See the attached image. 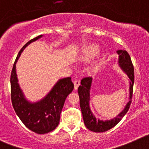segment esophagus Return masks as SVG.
Returning <instances> with one entry per match:
<instances>
[{
  "instance_id": "obj_1",
  "label": "esophagus",
  "mask_w": 149,
  "mask_h": 149,
  "mask_svg": "<svg viewBox=\"0 0 149 149\" xmlns=\"http://www.w3.org/2000/svg\"><path fill=\"white\" fill-rule=\"evenodd\" d=\"M73 83H74V88L75 90H76L78 88V87L79 86L80 84V80L78 79H76L73 81Z\"/></svg>"
}]
</instances>
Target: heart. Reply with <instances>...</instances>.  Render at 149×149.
I'll list each match as a JSON object with an SVG mask.
<instances>
[{"label":"heart","mask_w":149,"mask_h":149,"mask_svg":"<svg viewBox=\"0 0 149 149\" xmlns=\"http://www.w3.org/2000/svg\"><path fill=\"white\" fill-rule=\"evenodd\" d=\"M96 53H97V48L96 47H91V49H89V54L91 56H94Z\"/></svg>","instance_id":"1"}]
</instances>
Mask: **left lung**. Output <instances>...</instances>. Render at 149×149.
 <instances>
[{"label": "left lung", "instance_id": "obj_1", "mask_svg": "<svg viewBox=\"0 0 149 149\" xmlns=\"http://www.w3.org/2000/svg\"><path fill=\"white\" fill-rule=\"evenodd\" d=\"M119 56V64L122 69L124 70L129 77L130 80V100L125 106V109L122 111L116 118L111 120L102 121L96 120L93 116L89 107L90 100V88H91L92 78L91 76L84 77L81 80V84L78 88V93L79 96L80 108L82 113L83 120L84 125L88 129L93 132H104L108 131L120 123L122 118L125 115V113L129 110L130 105L131 104V99L133 96V86L134 82V66L131 61V57L126 50H117Z\"/></svg>", "mask_w": 149, "mask_h": 149}]
</instances>
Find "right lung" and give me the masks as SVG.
I'll list each match as a JSON object with an SVG mask.
<instances>
[{"instance_id": "add662e5", "label": "right lung", "mask_w": 149, "mask_h": 149, "mask_svg": "<svg viewBox=\"0 0 149 149\" xmlns=\"http://www.w3.org/2000/svg\"><path fill=\"white\" fill-rule=\"evenodd\" d=\"M42 35L28 41L16 57L10 76L11 100L13 108L25 126L38 134L49 133L58 125L61 110L67 96L74 88L71 77L59 80L46 97L37 103H29L23 96L18 84L15 64L25 47L33 41L41 38Z\"/></svg>"}]
</instances>
